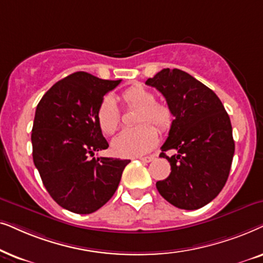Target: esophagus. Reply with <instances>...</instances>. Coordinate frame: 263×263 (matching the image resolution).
<instances>
[{"label":"esophagus","instance_id":"obj_1","mask_svg":"<svg viewBox=\"0 0 263 263\" xmlns=\"http://www.w3.org/2000/svg\"><path fill=\"white\" fill-rule=\"evenodd\" d=\"M154 159H155V157H154V156H146V157H141V159H139V160H141L142 162H152Z\"/></svg>","mask_w":263,"mask_h":263}]
</instances>
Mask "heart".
I'll return each instance as SVG.
<instances>
[{"label":"heart","instance_id":"obj_1","mask_svg":"<svg viewBox=\"0 0 263 263\" xmlns=\"http://www.w3.org/2000/svg\"><path fill=\"white\" fill-rule=\"evenodd\" d=\"M121 100L129 107L139 108L135 128H126L111 142L114 154L121 157H137L149 153L157 143V131H167L172 126L173 113L167 104L155 102V95L142 85L128 87L121 92ZM101 131L111 135L120 124V111L110 97H104L97 110Z\"/></svg>","mask_w":263,"mask_h":263}]
</instances>
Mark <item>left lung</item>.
<instances>
[{"instance_id":"1","label":"left lung","mask_w":263,"mask_h":263,"mask_svg":"<svg viewBox=\"0 0 263 263\" xmlns=\"http://www.w3.org/2000/svg\"><path fill=\"white\" fill-rule=\"evenodd\" d=\"M145 84L162 93L174 117L160 154L171 163V174L157 181V191L177 208L204 207L225 186L232 164L229 114L214 91L181 69L163 68ZM167 149L177 153L170 158Z\"/></svg>"}]
</instances>
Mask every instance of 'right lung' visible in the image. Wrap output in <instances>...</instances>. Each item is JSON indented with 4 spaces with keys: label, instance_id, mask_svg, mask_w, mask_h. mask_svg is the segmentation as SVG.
<instances>
[{
    "label": "right lung",
    "instance_id": "1",
    "mask_svg": "<svg viewBox=\"0 0 263 263\" xmlns=\"http://www.w3.org/2000/svg\"><path fill=\"white\" fill-rule=\"evenodd\" d=\"M121 80L76 72L55 83L38 103L31 135L34 166L45 189L62 208L96 212L111 198L129 160L93 157L107 149L97 110Z\"/></svg>",
    "mask_w": 263,
    "mask_h": 263
}]
</instances>
